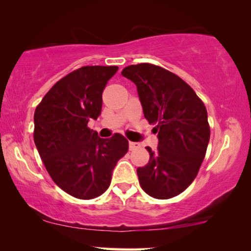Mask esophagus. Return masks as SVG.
Instances as JSON below:
<instances>
[{"label": "esophagus", "instance_id": "obj_1", "mask_svg": "<svg viewBox=\"0 0 251 251\" xmlns=\"http://www.w3.org/2000/svg\"><path fill=\"white\" fill-rule=\"evenodd\" d=\"M138 147H140V144L139 143H136V142H129V149L130 151H133V150H137Z\"/></svg>", "mask_w": 251, "mask_h": 251}]
</instances>
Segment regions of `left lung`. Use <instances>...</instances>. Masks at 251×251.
I'll list each match as a JSON object with an SVG mask.
<instances>
[{"label":"left lung","mask_w":251,"mask_h":251,"mask_svg":"<svg viewBox=\"0 0 251 251\" xmlns=\"http://www.w3.org/2000/svg\"><path fill=\"white\" fill-rule=\"evenodd\" d=\"M136 84L145 119L154 126L159 145L146 147L150 161L137 169L139 184L150 197L166 200L192 184L205 156L210 126L203 101L176 74L143 63L123 68Z\"/></svg>","instance_id":"obj_1"}]
</instances>
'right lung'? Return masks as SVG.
Instances as JSON below:
<instances>
[{
  "label": "right lung",
  "instance_id": "add662e5",
  "mask_svg": "<svg viewBox=\"0 0 251 251\" xmlns=\"http://www.w3.org/2000/svg\"><path fill=\"white\" fill-rule=\"evenodd\" d=\"M118 66H83L60 78L34 113V143L54 184L72 197L90 200L112 180L128 152L126 137L102 139L88 126L100 115L102 91Z\"/></svg>",
  "mask_w": 251,
  "mask_h": 251
}]
</instances>
